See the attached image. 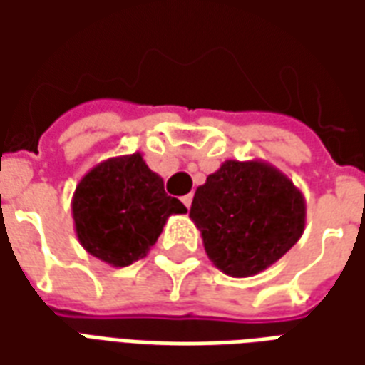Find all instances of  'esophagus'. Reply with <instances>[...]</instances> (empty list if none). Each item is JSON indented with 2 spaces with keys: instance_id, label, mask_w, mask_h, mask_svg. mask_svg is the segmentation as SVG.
<instances>
[{
  "instance_id": "obj_1",
  "label": "esophagus",
  "mask_w": 365,
  "mask_h": 365,
  "mask_svg": "<svg viewBox=\"0 0 365 365\" xmlns=\"http://www.w3.org/2000/svg\"><path fill=\"white\" fill-rule=\"evenodd\" d=\"M191 201H193V195H191V193H187V195H183V197H182V203L187 207V209L191 207Z\"/></svg>"
}]
</instances>
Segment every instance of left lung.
<instances>
[{
    "mask_svg": "<svg viewBox=\"0 0 365 365\" xmlns=\"http://www.w3.org/2000/svg\"><path fill=\"white\" fill-rule=\"evenodd\" d=\"M190 217L213 266L230 277H250L301 238L307 205L297 185L268 162L225 160L195 190Z\"/></svg>",
    "mask_w": 365,
    "mask_h": 365,
    "instance_id": "left-lung-1",
    "label": "left lung"
}]
</instances>
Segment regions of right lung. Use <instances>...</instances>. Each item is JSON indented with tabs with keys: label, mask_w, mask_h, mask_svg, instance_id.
Masks as SVG:
<instances>
[{
	"label": "right lung",
	"mask_w": 365,
	"mask_h": 365,
	"mask_svg": "<svg viewBox=\"0 0 365 365\" xmlns=\"http://www.w3.org/2000/svg\"><path fill=\"white\" fill-rule=\"evenodd\" d=\"M187 209L170 197L143 154L103 160L76 185L72 219L86 252L113 268L144 258L172 215Z\"/></svg>",
	"instance_id": "add662e5"
}]
</instances>
